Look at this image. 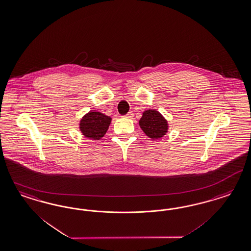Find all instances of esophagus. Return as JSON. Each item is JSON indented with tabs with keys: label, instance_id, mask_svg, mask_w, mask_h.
<instances>
[{
	"label": "esophagus",
	"instance_id": "34e87169",
	"mask_svg": "<svg viewBox=\"0 0 251 251\" xmlns=\"http://www.w3.org/2000/svg\"><path fill=\"white\" fill-rule=\"evenodd\" d=\"M133 116H134V114L132 112H129L128 113H126V115H124V117H126V118H132Z\"/></svg>",
	"mask_w": 251,
	"mask_h": 251
}]
</instances>
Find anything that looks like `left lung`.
I'll return each mask as SVG.
<instances>
[{
  "mask_svg": "<svg viewBox=\"0 0 251 251\" xmlns=\"http://www.w3.org/2000/svg\"><path fill=\"white\" fill-rule=\"evenodd\" d=\"M139 126L151 139H160L167 132V122L157 111L148 110L143 112Z\"/></svg>",
  "mask_w": 251,
  "mask_h": 251,
  "instance_id": "8db88e82",
  "label": "left lung"
}]
</instances>
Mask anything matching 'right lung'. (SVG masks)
Returning <instances> with one entry per match:
<instances>
[{
	"mask_svg": "<svg viewBox=\"0 0 251 251\" xmlns=\"http://www.w3.org/2000/svg\"><path fill=\"white\" fill-rule=\"evenodd\" d=\"M112 118L100 112H89L80 123V129L88 139H100L106 134Z\"/></svg>",
	"mask_w": 251,
	"mask_h": 251,
	"instance_id": "right-lung-1",
	"label": "right lung"
}]
</instances>
